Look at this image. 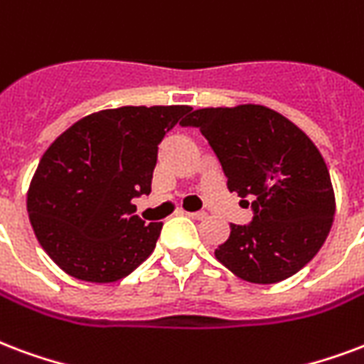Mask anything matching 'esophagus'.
I'll list each match as a JSON object with an SVG mask.
<instances>
[{"label": "esophagus", "instance_id": "34e87169", "mask_svg": "<svg viewBox=\"0 0 364 364\" xmlns=\"http://www.w3.org/2000/svg\"><path fill=\"white\" fill-rule=\"evenodd\" d=\"M187 216L193 218V220H204L208 214L206 212H187Z\"/></svg>", "mask_w": 364, "mask_h": 364}]
</instances>
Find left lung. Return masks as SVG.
Returning <instances> with one entry per match:
<instances>
[{"label":"left lung","mask_w":364,"mask_h":364,"mask_svg":"<svg viewBox=\"0 0 364 364\" xmlns=\"http://www.w3.org/2000/svg\"><path fill=\"white\" fill-rule=\"evenodd\" d=\"M228 177V189L252 195L249 225H230L214 255L237 278L278 284L309 264L332 230L336 195L316 144L270 107L239 104L191 112Z\"/></svg>","instance_id":"8db88e82"}]
</instances>
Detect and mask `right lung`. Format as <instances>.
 Returning a JSON list of instances; mask_svg holds the SVG:
<instances>
[{"label": "right lung", "instance_id": "add662e5", "mask_svg": "<svg viewBox=\"0 0 364 364\" xmlns=\"http://www.w3.org/2000/svg\"><path fill=\"white\" fill-rule=\"evenodd\" d=\"M189 106H123L86 115L48 146L32 175L26 210L34 235L61 270L114 284L142 264L161 222L134 216L150 193L158 144Z\"/></svg>", "mask_w": 364, "mask_h": 364}]
</instances>
